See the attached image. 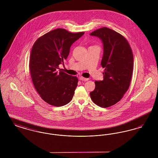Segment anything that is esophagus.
Segmentation results:
<instances>
[{"label": "esophagus", "mask_w": 158, "mask_h": 158, "mask_svg": "<svg viewBox=\"0 0 158 158\" xmlns=\"http://www.w3.org/2000/svg\"><path fill=\"white\" fill-rule=\"evenodd\" d=\"M79 79L81 81H87L89 80L88 78H85V77H83L82 76H80L79 77Z\"/></svg>", "instance_id": "esophagus-1"}]
</instances>
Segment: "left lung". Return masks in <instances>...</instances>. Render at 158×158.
<instances>
[{"label": "left lung", "instance_id": "left-lung-1", "mask_svg": "<svg viewBox=\"0 0 158 158\" xmlns=\"http://www.w3.org/2000/svg\"><path fill=\"white\" fill-rule=\"evenodd\" d=\"M90 35L99 38L103 43L101 66L105 69L103 81H95L90 92L96 104L107 108L115 104L128 90L133 70V54L127 40L120 34L106 27L93 31Z\"/></svg>", "mask_w": 158, "mask_h": 158}]
</instances>
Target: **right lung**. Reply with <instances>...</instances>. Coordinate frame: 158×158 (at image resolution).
I'll list each match as a JSON object with an SVG mask.
<instances>
[{
  "label": "right lung",
  "mask_w": 158,
  "mask_h": 158,
  "mask_svg": "<svg viewBox=\"0 0 158 158\" xmlns=\"http://www.w3.org/2000/svg\"><path fill=\"white\" fill-rule=\"evenodd\" d=\"M84 32L72 33L57 28L38 38L31 49L30 70L34 86L47 103L66 105L73 98L78 79L59 69L68 58L71 45Z\"/></svg>",
  "instance_id": "obj_1"
}]
</instances>
